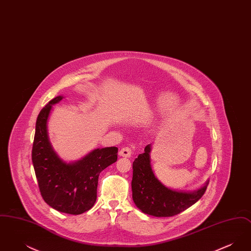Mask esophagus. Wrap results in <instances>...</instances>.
<instances>
[{
	"label": "esophagus",
	"instance_id": "1",
	"mask_svg": "<svg viewBox=\"0 0 251 251\" xmlns=\"http://www.w3.org/2000/svg\"><path fill=\"white\" fill-rule=\"evenodd\" d=\"M120 156L121 157H125V158H130L131 156V151L130 148H122L120 151Z\"/></svg>",
	"mask_w": 251,
	"mask_h": 251
}]
</instances>
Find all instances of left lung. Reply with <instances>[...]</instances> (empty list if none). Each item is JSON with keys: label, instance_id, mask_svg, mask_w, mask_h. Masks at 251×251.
<instances>
[{"label": "left lung", "instance_id": "obj_1", "mask_svg": "<svg viewBox=\"0 0 251 251\" xmlns=\"http://www.w3.org/2000/svg\"><path fill=\"white\" fill-rule=\"evenodd\" d=\"M151 145L132 163V201L144 214L156 217L178 215L197 202L206 191L209 180L200 189L179 191L171 189L157 179L151 165Z\"/></svg>", "mask_w": 251, "mask_h": 251}]
</instances>
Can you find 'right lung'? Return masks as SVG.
Here are the masks:
<instances>
[{"label": "right lung", "mask_w": 251, "mask_h": 251, "mask_svg": "<svg viewBox=\"0 0 251 251\" xmlns=\"http://www.w3.org/2000/svg\"><path fill=\"white\" fill-rule=\"evenodd\" d=\"M62 99L55 97L38 114L32 161L44 201L61 213L81 215L94 206L99 175L118 160V148L96 149L71 163L60 158L50 142L47 123L52 105Z\"/></svg>", "instance_id": "obj_1"}]
</instances>
